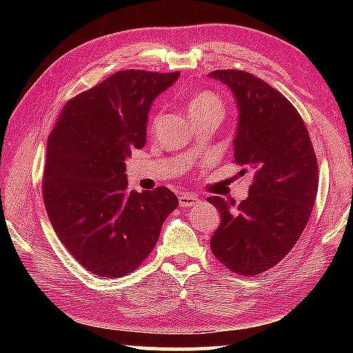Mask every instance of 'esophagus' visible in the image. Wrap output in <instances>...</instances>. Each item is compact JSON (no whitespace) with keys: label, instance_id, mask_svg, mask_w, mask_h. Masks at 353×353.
Listing matches in <instances>:
<instances>
[{"label":"esophagus","instance_id":"1","mask_svg":"<svg viewBox=\"0 0 353 353\" xmlns=\"http://www.w3.org/2000/svg\"><path fill=\"white\" fill-rule=\"evenodd\" d=\"M199 204V198L194 194H181L179 196V205L181 207H194Z\"/></svg>","mask_w":353,"mask_h":353}]
</instances>
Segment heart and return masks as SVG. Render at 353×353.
<instances>
[{"mask_svg":"<svg viewBox=\"0 0 353 353\" xmlns=\"http://www.w3.org/2000/svg\"><path fill=\"white\" fill-rule=\"evenodd\" d=\"M210 112L223 113V103L216 94L212 92H201L191 98L188 104V113L191 118L196 119Z\"/></svg>","mask_w":353,"mask_h":353,"instance_id":"1","label":"heart"}]
</instances>
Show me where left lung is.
Listing matches in <instances>:
<instances>
[{
    "label": "left lung",
    "instance_id": "left-lung-1",
    "mask_svg": "<svg viewBox=\"0 0 353 353\" xmlns=\"http://www.w3.org/2000/svg\"><path fill=\"white\" fill-rule=\"evenodd\" d=\"M208 76L234 93L235 163L254 172L249 196L238 205L219 196L207 199L221 213L210 248L230 271L256 276L283 260L305 229L318 193V160L299 112L270 83L240 70Z\"/></svg>",
    "mask_w": 353,
    "mask_h": 353
}]
</instances>
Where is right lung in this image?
Segmentation results:
<instances>
[{"instance_id": "right-lung-1", "label": "right lung", "mask_w": 353, "mask_h": 353, "mask_svg": "<svg viewBox=\"0 0 353 353\" xmlns=\"http://www.w3.org/2000/svg\"><path fill=\"white\" fill-rule=\"evenodd\" d=\"M181 76L117 71L65 104L48 137L43 201L59 240L98 277H121L151 254L176 210L171 190L128 191L126 159L146 145L154 99Z\"/></svg>"}]
</instances>
